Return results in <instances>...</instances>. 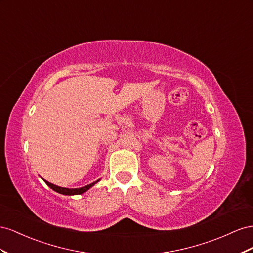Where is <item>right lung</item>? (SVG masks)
<instances>
[{
    "label": "right lung",
    "instance_id": "right-lung-1",
    "mask_svg": "<svg viewBox=\"0 0 253 253\" xmlns=\"http://www.w3.org/2000/svg\"><path fill=\"white\" fill-rule=\"evenodd\" d=\"M43 181H44L50 187V189L54 190L55 192L59 193V194H62V195H69V196H71V195H81V194L86 192V191L90 189V187H92L95 183H97L99 181V179L97 180V181H95V182L90 183L88 185H84L83 187H78V189H68V187H61V186H58V185H55L53 183H50V182L46 181V180H44V179H43Z\"/></svg>",
    "mask_w": 253,
    "mask_h": 253
}]
</instances>
